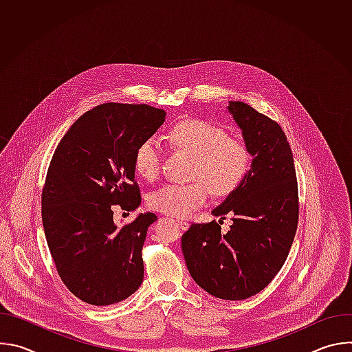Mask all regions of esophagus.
<instances>
[{"label": "esophagus", "mask_w": 352, "mask_h": 352, "mask_svg": "<svg viewBox=\"0 0 352 352\" xmlns=\"http://www.w3.org/2000/svg\"><path fill=\"white\" fill-rule=\"evenodd\" d=\"M178 226L182 228V230H188L189 228V223L186 220H179L178 221Z\"/></svg>", "instance_id": "esophagus-1"}]
</instances>
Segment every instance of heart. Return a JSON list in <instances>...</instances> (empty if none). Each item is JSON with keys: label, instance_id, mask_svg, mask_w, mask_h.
I'll list each match as a JSON object with an SVG mask.
<instances>
[{"label": "heart", "instance_id": "heart-1", "mask_svg": "<svg viewBox=\"0 0 352 352\" xmlns=\"http://www.w3.org/2000/svg\"><path fill=\"white\" fill-rule=\"evenodd\" d=\"M170 142L192 153L186 185H166L150 195L152 209L174 216L189 217L208 202L210 190L217 196L235 192L252 167V152L246 142L228 136L227 131L205 120H184L168 132ZM162 148L156 138L142 140L133 153V170L144 181H155L160 173Z\"/></svg>", "mask_w": 352, "mask_h": 352}]
</instances>
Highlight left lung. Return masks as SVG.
Returning <instances> with one entry per match:
<instances>
[{
    "label": "left lung",
    "instance_id": "1",
    "mask_svg": "<svg viewBox=\"0 0 352 352\" xmlns=\"http://www.w3.org/2000/svg\"><path fill=\"white\" fill-rule=\"evenodd\" d=\"M227 109L252 152V167L243 184L212 210L221 219L232 216L230 231L221 234L216 220L192 224L181 246L200 288L239 300L261 292L283 267L299 205L294 157L281 126L242 102H230Z\"/></svg>",
    "mask_w": 352,
    "mask_h": 352
}]
</instances>
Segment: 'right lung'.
I'll return each mask as SVG.
<instances>
[{"label":"right lung","mask_w":352,"mask_h":352,"mask_svg":"<svg viewBox=\"0 0 352 352\" xmlns=\"http://www.w3.org/2000/svg\"><path fill=\"white\" fill-rule=\"evenodd\" d=\"M164 120L152 106L100 104L74 122L50 163L41 193L47 245L63 283L86 304H117L143 281L142 248L157 216L117 227L113 208H139L135 148Z\"/></svg>","instance_id":"obj_1"}]
</instances>
